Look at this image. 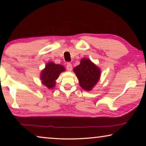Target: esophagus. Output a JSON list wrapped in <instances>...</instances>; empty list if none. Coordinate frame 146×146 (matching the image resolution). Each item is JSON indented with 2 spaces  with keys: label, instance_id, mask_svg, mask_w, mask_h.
<instances>
[{
  "label": "esophagus",
  "instance_id": "1",
  "mask_svg": "<svg viewBox=\"0 0 146 146\" xmlns=\"http://www.w3.org/2000/svg\"><path fill=\"white\" fill-rule=\"evenodd\" d=\"M66 68H67L68 71H71L72 70V64L70 62L67 63V64H66Z\"/></svg>",
  "mask_w": 146,
  "mask_h": 146
}]
</instances>
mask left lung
<instances>
[{
	"label": "left lung",
	"instance_id": "8db88e82",
	"mask_svg": "<svg viewBox=\"0 0 146 146\" xmlns=\"http://www.w3.org/2000/svg\"><path fill=\"white\" fill-rule=\"evenodd\" d=\"M74 73L78 79L80 87L86 91H91L100 77V70L90 59H81L78 66L73 68Z\"/></svg>",
	"mask_w": 146,
	"mask_h": 146
}]
</instances>
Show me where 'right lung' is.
Returning a JSON list of instances; mask_svg holds the SVG:
<instances>
[{
    "label": "right lung",
    "instance_id": "add662e5",
    "mask_svg": "<svg viewBox=\"0 0 146 146\" xmlns=\"http://www.w3.org/2000/svg\"><path fill=\"white\" fill-rule=\"evenodd\" d=\"M65 70L66 69L63 66L49 62L41 72L40 80L42 83L48 89L53 88L55 86L56 80L59 75Z\"/></svg>",
    "mask_w": 146,
    "mask_h": 146
}]
</instances>
